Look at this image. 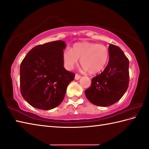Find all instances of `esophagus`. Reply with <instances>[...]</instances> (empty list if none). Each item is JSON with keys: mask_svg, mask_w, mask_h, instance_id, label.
<instances>
[{"mask_svg": "<svg viewBox=\"0 0 149 149\" xmlns=\"http://www.w3.org/2000/svg\"><path fill=\"white\" fill-rule=\"evenodd\" d=\"M80 78H81V75H78V74H75V80H79Z\"/></svg>", "mask_w": 149, "mask_h": 149, "instance_id": "esophagus-1", "label": "esophagus"}]
</instances>
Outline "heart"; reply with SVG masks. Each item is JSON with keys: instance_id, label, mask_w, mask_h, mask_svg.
<instances>
[{"instance_id": "heart-1", "label": "heart", "mask_w": 149, "mask_h": 149, "mask_svg": "<svg viewBox=\"0 0 149 149\" xmlns=\"http://www.w3.org/2000/svg\"><path fill=\"white\" fill-rule=\"evenodd\" d=\"M63 57L65 66L68 70L73 69L80 59V65L84 70L90 74H94L105 67L109 52L103 45L83 42L75 44L72 49H65Z\"/></svg>"}]
</instances>
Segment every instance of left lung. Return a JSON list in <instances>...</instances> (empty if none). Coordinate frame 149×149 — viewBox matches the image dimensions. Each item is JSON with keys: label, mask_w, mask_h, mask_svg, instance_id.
Listing matches in <instances>:
<instances>
[{"label": "left lung", "mask_w": 149, "mask_h": 149, "mask_svg": "<svg viewBox=\"0 0 149 149\" xmlns=\"http://www.w3.org/2000/svg\"><path fill=\"white\" fill-rule=\"evenodd\" d=\"M109 52L108 65L101 74L92 78L91 86L84 92L90 103L99 107L116 103L129 87V59L120 48L112 44Z\"/></svg>", "instance_id": "left-lung-1"}]
</instances>
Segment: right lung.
<instances>
[{
	"label": "right lung",
	"instance_id": "add662e5",
	"mask_svg": "<svg viewBox=\"0 0 149 149\" xmlns=\"http://www.w3.org/2000/svg\"><path fill=\"white\" fill-rule=\"evenodd\" d=\"M65 42L57 40L35 46L20 67V92L34 108L51 110L64 100L75 74L64 68Z\"/></svg>",
	"mask_w": 149,
	"mask_h": 149
}]
</instances>
